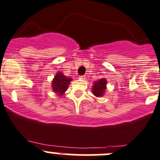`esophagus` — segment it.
Wrapping results in <instances>:
<instances>
[{
	"label": "esophagus",
	"mask_w": 160,
	"mask_h": 160,
	"mask_svg": "<svg viewBox=\"0 0 160 160\" xmlns=\"http://www.w3.org/2000/svg\"><path fill=\"white\" fill-rule=\"evenodd\" d=\"M79 78H80V79H82V80H84V79L86 78V76H85V75H82V76H80V77H79Z\"/></svg>",
	"instance_id": "esophagus-1"
}]
</instances>
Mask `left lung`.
I'll return each mask as SVG.
<instances>
[{
    "label": "left lung",
    "mask_w": 160,
    "mask_h": 160,
    "mask_svg": "<svg viewBox=\"0 0 160 160\" xmlns=\"http://www.w3.org/2000/svg\"><path fill=\"white\" fill-rule=\"evenodd\" d=\"M106 79H100L98 81L95 82L92 87V92L96 96L100 97L104 94L105 89H106Z\"/></svg>",
    "instance_id": "8db88e82"
}]
</instances>
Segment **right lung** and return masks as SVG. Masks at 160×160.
Here are the masks:
<instances>
[{
	"instance_id": "obj_1",
	"label": "right lung",
	"mask_w": 160,
	"mask_h": 160,
	"mask_svg": "<svg viewBox=\"0 0 160 160\" xmlns=\"http://www.w3.org/2000/svg\"><path fill=\"white\" fill-rule=\"evenodd\" d=\"M72 80L71 78L63 75L62 73H58L54 77V80L52 81V88L56 93L61 96L68 89V86Z\"/></svg>"
}]
</instances>
